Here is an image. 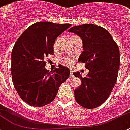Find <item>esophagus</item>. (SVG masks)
<instances>
[{
    "mask_svg": "<svg viewBox=\"0 0 130 130\" xmlns=\"http://www.w3.org/2000/svg\"><path fill=\"white\" fill-rule=\"evenodd\" d=\"M73 76V73H72V70H70V78H72Z\"/></svg>",
    "mask_w": 130,
    "mask_h": 130,
    "instance_id": "esophagus-1",
    "label": "esophagus"
}]
</instances>
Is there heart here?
Returning a JSON list of instances; mask_svg holds the SVG:
<instances>
[{
    "instance_id": "heart-1",
    "label": "heart",
    "mask_w": 130,
    "mask_h": 130,
    "mask_svg": "<svg viewBox=\"0 0 130 130\" xmlns=\"http://www.w3.org/2000/svg\"><path fill=\"white\" fill-rule=\"evenodd\" d=\"M63 63H64V64H66V65H70V64L72 63V60L70 59H66L64 60Z\"/></svg>"
}]
</instances>
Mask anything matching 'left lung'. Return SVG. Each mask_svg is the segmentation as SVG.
<instances>
[{"label":"left lung","instance_id":"obj_1","mask_svg":"<svg viewBox=\"0 0 130 130\" xmlns=\"http://www.w3.org/2000/svg\"><path fill=\"white\" fill-rule=\"evenodd\" d=\"M68 32L81 38L83 51L78 62L89 70L84 78L79 72L73 73L82 82L74 90L75 98L83 107L95 108L104 103L114 88L120 67L119 48L110 33L94 24L75 26Z\"/></svg>","mask_w":130,"mask_h":130}]
</instances>
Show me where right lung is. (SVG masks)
I'll use <instances>...</instances> for the list:
<instances>
[{
  "label": "right lung",
  "instance_id": "add662e5",
  "mask_svg": "<svg viewBox=\"0 0 130 130\" xmlns=\"http://www.w3.org/2000/svg\"><path fill=\"white\" fill-rule=\"evenodd\" d=\"M71 26L50 22L35 23L22 34L12 49L13 85L21 99L30 106L39 107L52 102L60 86L69 78V69L61 65L49 72L44 58L54 54L56 39Z\"/></svg>",
  "mask_w": 130,
  "mask_h": 130
}]
</instances>
